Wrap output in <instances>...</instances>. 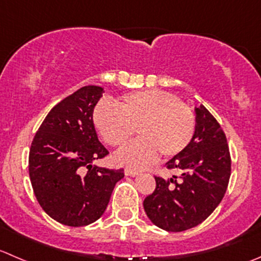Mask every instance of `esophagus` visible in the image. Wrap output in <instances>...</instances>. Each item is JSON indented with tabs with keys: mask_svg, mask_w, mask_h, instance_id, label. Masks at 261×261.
<instances>
[{
	"mask_svg": "<svg viewBox=\"0 0 261 261\" xmlns=\"http://www.w3.org/2000/svg\"><path fill=\"white\" fill-rule=\"evenodd\" d=\"M140 173V171L139 169H135V168H126L125 169V174L126 176H136V174Z\"/></svg>",
	"mask_w": 261,
	"mask_h": 261,
	"instance_id": "34e87169",
	"label": "esophagus"
}]
</instances>
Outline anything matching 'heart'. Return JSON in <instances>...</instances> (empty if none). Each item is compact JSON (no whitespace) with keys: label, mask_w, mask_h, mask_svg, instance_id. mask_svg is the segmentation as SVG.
<instances>
[{"label":"heart","mask_w":261,"mask_h":261,"mask_svg":"<svg viewBox=\"0 0 261 261\" xmlns=\"http://www.w3.org/2000/svg\"><path fill=\"white\" fill-rule=\"evenodd\" d=\"M95 130L112 148H122L138 134L141 139L116 155L120 163L145 167L163 156L178 155L192 141L196 118L191 108L174 94L162 90L130 93L115 103L102 102L92 115Z\"/></svg>","instance_id":"b5f03b06"}]
</instances>
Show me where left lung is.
Returning <instances> with one entry per match:
<instances>
[{
    "mask_svg": "<svg viewBox=\"0 0 261 261\" xmlns=\"http://www.w3.org/2000/svg\"><path fill=\"white\" fill-rule=\"evenodd\" d=\"M196 111V131L190 145L166 163L181 176H155V189L144 200L156 227L181 232L205 221L219 205L231 176V155L223 128L204 106Z\"/></svg>",
    "mask_w": 261,
    "mask_h": 261,
    "instance_id": "left-lung-1",
    "label": "left lung"
}]
</instances>
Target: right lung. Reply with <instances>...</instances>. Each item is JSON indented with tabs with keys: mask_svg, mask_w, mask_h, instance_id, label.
Segmentation results:
<instances>
[{
	"mask_svg": "<svg viewBox=\"0 0 261 261\" xmlns=\"http://www.w3.org/2000/svg\"><path fill=\"white\" fill-rule=\"evenodd\" d=\"M105 93L80 88L56 105L32 141L29 176L43 211L55 221L83 227L102 217L123 169L92 166L108 150L98 140L92 115Z\"/></svg>",
	"mask_w": 261,
	"mask_h": 261,
	"instance_id": "add662e5",
	"label": "right lung"
}]
</instances>
